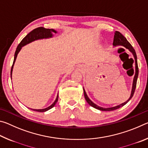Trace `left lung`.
Returning <instances> with one entry per match:
<instances>
[{
    "mask_svg": "<svg viewBox=\"0 0 148 148\" xmlns=\"http://www.w3.org/2000/svg\"><path fill=\"white\" fill-rule=\"evenodd\" d=\"M113 45L114 46H124L125 48L128 49L129 51L132 53V55H133L134 61H135V75H134V79H133V83H132V91H131V96H130V97H129V99L127 100L126 102H123V103H122L121 104L118 105V106H116L114 107L102 108V107H100L99 106H97V104L93 103V102H92L91 100L89 99V97H87L86 91H85L84 89V97H85V99H86V101L87 102V103H88L90 106H91L92 107H93L96 109H98L99 110H101V111H112V110L118 109V108H119L123 106L124 105L126 104L127 102H128L131 99L132 96H133L134 92L135 91V89H136V87L137 78H138V63H137V57H136V51H135L134 49L131 46V44H130L128 41H127L126 38H125L121 32H119V31L115 32Z\"/></svg>",
    "mask_w": 148,
    "mask_h": 148,
    "instance_id": "obj_1",
    "label": "left lung"
}]
</instances>
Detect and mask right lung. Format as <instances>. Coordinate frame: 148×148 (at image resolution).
I'll list each match as a JSON object with an SVG mask.
<instances>
[{
    "instance_id": "1",
    "label": "right lung",
    "mask_w": 148,
    "mask_h": 148,
    "mask_svg": "<svg viewBox=\"0 0 148 148\" xmlns=\"http://www.w3.org/2000/svg\"><path fill=\"white\" fill-rule=\"evenodd\" d=\"M53 33H57V31H55L54 29H46V28H44V27H38V28L32 30L31 32H30L29 33L27 34V36L25 37V38L23 40H22L21 42H20L19 44L18 45V46H17L16 51V52H15L13 64H12V69H11V77H12V71H13V67H14V62H15V61H16V59L17 58V54H18L20 50H21V47L24 46L25 45L31 43V42L36 40L51 38V37L53 36ZM58 97H59L58 95H57V98L56 99V101H55V102L51 105V106H49V107L46 108L39 109V110L31 109V108H30V109L34 110V111L39 112H46V111H47V110L52 108H53L55 106V105H56L57 101H58Z\"/></svg>"
}]
</instances>
